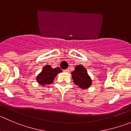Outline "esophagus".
I'll return each instance as SVG.
<instances>
[{
	"instance_id": "1",
	"label": "esophagus",
	"mask_w": 131,
	"mask_h": 131,
	"mask_svg": "<svg viewBox=\"0 0 131 131\" xmlns=\"http://www.w3.org/2000/svg\"><path fill=\"white\" fill-rule=\"evenodd\" d=\"M69 69H66V70H64V72H69Z\"/></svg>"
}]
</instances>
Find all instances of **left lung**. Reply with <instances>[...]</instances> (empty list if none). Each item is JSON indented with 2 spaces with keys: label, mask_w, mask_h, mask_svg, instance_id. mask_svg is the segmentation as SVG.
<instances>
[{
  "label": "left lung",
  "mask_w": 131,
  "mask_h": 131,
  "mask_svg": "<svg viewBox=\"0 0 131 131\" xmlns=\"http://www.w3.org/2000/svg\"><path fill=\"white\" fill-rule=\"evenodd\" d=\"M72 75L74 83L81 89H87L91 85L90 78L88 75L86 69L82 65L77 66L75 70L72 72Z\"/></svg>",
  "instance_id": "1"
}]
</instances>
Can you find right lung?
Instances as JSON below:
<instances>
[{
  "label": "right lung",
  "mask_w": 131,
  "mask_h": 131,
  "mask_svg": "<svg viewBox=\"0 0 131 131\" xmlns=\"http://www.w3.org/2000/svg\"><path fill=\"white\" fill-rule=\"evenodd\" d=\"M61 72L62 70L59 67L52 68L50 65H46L43 68L42 72L40 73L37 77V81L42 85H49L53 82L55 77L57 74Z\"/></svg>",
  "instance_id": "1"
}]
</instances>
